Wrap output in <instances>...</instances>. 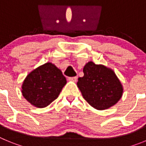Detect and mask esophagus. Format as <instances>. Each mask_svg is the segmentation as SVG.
Wrapping results in <instances>:
<instances>
[{
	"instance_id": "obj_1",
	"label": "esophagus",
	"mask_w": 146,
	"mask_h": 146,
	"mask_svg": "<svg viewBox=\"0 0 146 146\" xmlns=\"http://www.w3.org/2000/svg\"><path fill=\"white\" fill-rule=\"evenodd\" d=\"M77 80V77H69V80L70 81H73V82H76Z\"/></svg>"
}]
</instances>
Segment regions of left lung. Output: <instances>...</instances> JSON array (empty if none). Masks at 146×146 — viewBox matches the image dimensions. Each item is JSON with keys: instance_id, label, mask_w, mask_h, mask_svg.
Here are the masks:
<instances>
[{"instance_id": "obj_1", "label": "left lung", "mask_w": 146, "mask_h": 146, "mask_svg": "<svg viewBox=\"0 0 146 146\" xmlns=\"http://www.w3.org/2000/svg\"><path fill=\"white\" fill-rule=\"evenodd\" d=\"M83 73L84 76L78 78L77 87L93 108L105 110L119 101L123 87L113 70L90 61L83 68Z\"/></svg>"}]
</instances>
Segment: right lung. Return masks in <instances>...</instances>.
I'll return each mask as SVG.
<instances>
[{
    "instance_id": "add662e5",
    "label": "right lung",
    "mask_w": 146,
    "mask_h": 146,
    "mask_svg": "<svg viewBox=\"0 0 146 146\" xmlns=\"http://www.w3.org/2000/svg\"><path fill=\"white\" fill-rule=\"evenodd\" d=\"M66 83L61 71L54 64L47 63L27 76L22 86V94L32 105L43 108L58 97Z\"/></svg>"
}]
</instances>
